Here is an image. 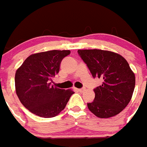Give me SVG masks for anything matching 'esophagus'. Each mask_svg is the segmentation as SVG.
I'll return each instance as SVG.
<instances>
[{"instance_id": "esophagus-1", "label": "esophagus", "mask_w": 147, "mask_h": 147, "mask_svg": "<svg viewBox=\"0 0 147 147\" xmlns=\"http://www.w3.org/2000/svg\"><path fill=\"white\" fill-rule=\"evenodd\" d=\"M77 91L79 92H82L84 91V88H78V89H77Z\"/></svg>"}]
</instances>
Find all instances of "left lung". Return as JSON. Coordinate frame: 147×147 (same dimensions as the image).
Returning a JSON list of instances; mask_svg holds the SVG:
<instances>
[{"label": "left lung", "instance_id": "obj_1", "mask_svg": "<svg viewBox=\"0 0 147 147\" xmlns=\"http://www.w3.org/2000/svg\"><path fill=\"white\" fill-rule=\"evenodd\" d=\"M93 78L103 79L95 88L94 100L88 107L95 116L108 118L121 112L130 102L135 87V76L127 60L117 53L101 49L78 50Z\"/></svg>", "mask_w": 147, "mask_h": 147}]
</instances>
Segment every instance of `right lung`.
I'll return each instance as SVG.
<instances>
[{
    "mask_svg": "<svg viewBox=\"0 0 147 147\" xmlns=\"http://www.w3.org/2000/svg\"><path fill=\"white\" fill-rule=\"evenodd\" d=\"M69 50H50L26 58L15 74L16 92L20 102L33 114L53 117L64 109L71 90L61 89L52 85V78L59 73L62 60Z\"/></svg>",
    "mask_w": 147,
    "mask_h": 147,
    "instance_id": "add662e5",
    "label": "right lung"
}]
</instances>
